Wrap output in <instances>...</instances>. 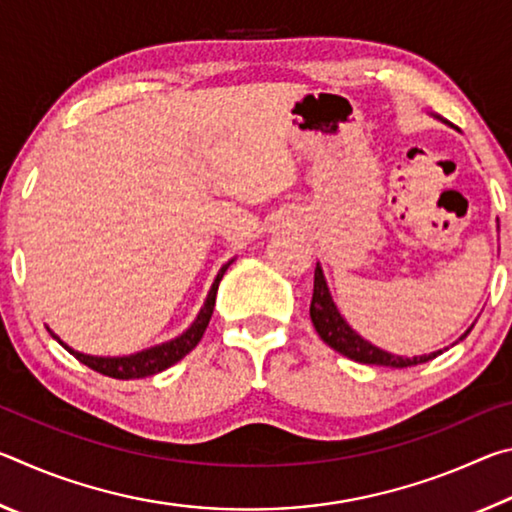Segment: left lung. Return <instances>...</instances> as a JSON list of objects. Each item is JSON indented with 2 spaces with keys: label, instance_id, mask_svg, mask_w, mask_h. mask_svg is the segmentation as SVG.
Segmentation results:
<instances>
[{
  "label": "left lung",
  "instance_id": "left-lung-1",
  "mask_svg": "<svg viewBox=\"0 0 512 512\" xmlns=\"http://www.w3.org/2000/svg\"><path fill=\"white\" fill-rule=\"evenodd\" d=\"M309 316L311 323H314L316 332L320 339H323L329 348H334L336 352H341L343 357L354 359L359 363H368V366H386V368H411L418 366V363H427L431 359H436L440 352L433 354H424V357H413V359H404V357H395V354H388L384 350L375 348V345L363 341L361 336L354 332V329L345 323L343 316L339 314V309L334 307L332 296H329L327 284L323 271L320 266H316L314 273V296H311V305H309ZM470 334V329L463 334Z\"/></svg>",
  "mask_w": 512,
  "mask_h": 512
}]
</instances>
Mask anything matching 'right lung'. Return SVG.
Returning a JSON list of instances; mask_svg holds the SVG:
<instances>
[{"instance_id": "add662e5", "label": "right lung", "mask_w": 512, "mask_h": 512, "mask_svg": "<svg viewBox=\"0 0 512 512\" xmlns=\"http://www.w3.org/2000/svg\"><path fill=\"white\" fill-rule=\"evenodd\" d=\"M232 262L225 264L219 275H216V280L210 289V296H207L205 305L201 309V314L194 320V325L187 329L183 336H178V339H173L169 343H162V345H155L151 350H144V352H137L131 354V357H115V359H108V357H90V354H81V352H74L69 350L67 345L65 348L74 354L76 359L85 366L101 372V375L112 377V379H142V377H151L155 372H162L171 368L173 363H178L183 357H187L189 352H192L198 341L203 339L207 323H210L212 318V311H214V300H216V289H219V282L223 273L228 271V266ZM63 343V341H58Z\"/></svg>"}]
</instances>
